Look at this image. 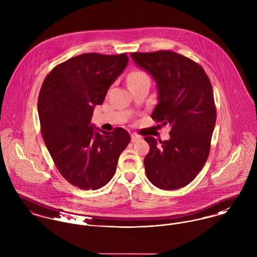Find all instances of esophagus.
Masks as SVG:
<instances>
[{"label": "esophagus", "instance_id": "obj_1", "mask_svg": "<svg viewBox=\"0 0 257 257\" xmlns=\"http://www.w3.org/2000/svg\"><path fill=\"white\" fill-rule=\"evenodd\" d=\"M140 139H141V137H140V136H138V135H136V134H132V135H131V140H132V142H133V143H135V142L139 141Z\"/></svg>", "mask_w": 257, "mask_h": 257}]
</instances>
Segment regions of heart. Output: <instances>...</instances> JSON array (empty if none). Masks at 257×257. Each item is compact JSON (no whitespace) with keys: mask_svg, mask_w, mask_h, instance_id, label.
<instances>
[{"mask_svg":"<svg viewBox=\"0 0 257 257\" xmlns=\"http://www.w3.org/2000/svg\"><path fill=\"white\" fill-rule=\"evenodd\" d=\"M127 82H128V86L129 87L138 86V85L145 84V83H149L150 84V76L144 70L136 69V70L131 71L128 74Z\"/></svg>","mask_w":257,"mask_h":257,"instance_id":"1","label":"heart"}]
</instances>
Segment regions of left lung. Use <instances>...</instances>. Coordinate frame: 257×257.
Instances as JSON below:
<instances>
[{
	"label": "left lung",
	"instance_id": "left-lung-1",
	"mask_svg": "<svg viewBox=\"0 0 257 257\" xmlns=\"http://www.w3.org/2000/svg\"><path fill=\"white\" fill-rule=\"evenodd\" d=\"M133 60L157 82L159 102L152 119L170 125V139L145 137L150 151L144 159L149 181L162 190L189 185L208 158L216 120L213 91L204 68L172 51L132 52Z\"/></svg>",
	"mask_w": 257,
	"mask_h": 257
}]
</instances>
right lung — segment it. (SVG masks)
<instances>
[{
    "label": "right lung",
    "instance_id": "add662e5",
    "mask_svg": "<svg viewBox=\"0 0 257 257\" xmlns=\"http://www.w3.org/2000/svg\"><path fill=\"white\" fill-rule=\"evenodd\" d=\"M127 53H83L53 67L42 85L38 111L45 144L60 175L81 190H98L114 176L131 141L123 128L94 131V107L125 69Z\"/></svg>",
    "mask_w": 257,
    "mask_h": 257
}]
</instances>
